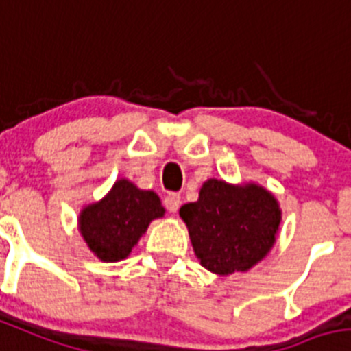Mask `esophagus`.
Masks as SVG:
<instances>
[{
  "label": "esophagus",
  "mask_w": 351,
  "mask_h": 351,
  "mask_svg": "<svg viewBox=\"0 0 351 351\" xmlns=\"http://www.w3.org/2000/svg\"><path fill=\"white\" fill-rule=\"evenodd\" d=\"M163 204L169 208L170 212H178L179 207H181V195L178 193H169L165 198H163Z\"/></svg>",
  "instance_id": "esophagus-1"
}]
</instances>
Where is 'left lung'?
I'll return each mask as SVG.
<instances>
[{
    "instance_id": "left-lung-1",
    "label": "left lung",
    "mask_w": 351,
    "mask_h": 351,
    "mask_svg": "<svg viewBox=\"0 0 351 351\" xmlns=\"http://www.w3.org/2000/svg\"><path fill=\"white\" fill-rule=\"evenodd\" d=\"M179 215L200 265L215 275L247 271L269 252L280 226L282 210L268 189L208 179L193 204Z\"/></svg>"
}]
</instances>
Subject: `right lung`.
<instances>
[{
  "label": "right lung",
  "mask_w": 351,
  "mask_h": 351,
  "mask_svg": "<svg viewBox=\"0 0 351 351\" xmlns=\"http://www.w3.org/2000/svg\"><path fill=\"white\" fill-rule=\"evenodd\" d=\"M158 195L120 179L101 202L80 212L78 228L88 249L104 263L128 257L153 219L163 217Z\"/></svg>",
  "instance_id": "add662e5"
}]
</instances>
